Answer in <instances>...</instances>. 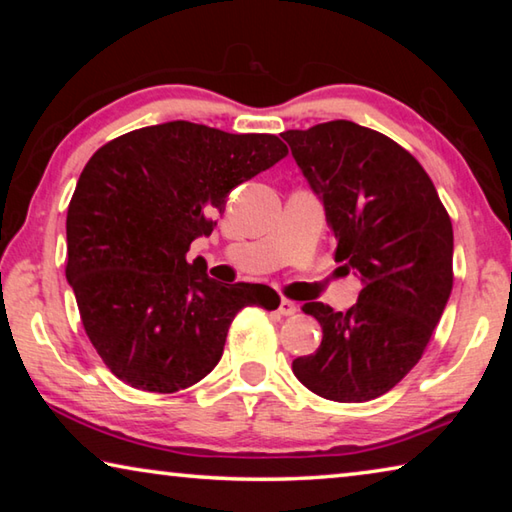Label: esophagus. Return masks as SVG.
<instances>
[{
	"mask_svg": "<svg viewBox=\"0 0 512 512\" xmlns=\"http://www.w3.org/2000/svg\"><path fill=\"white\" fill-rule=\"evenodd\" d=\"M280 311L282 316H293V314H298V305L293 300H287V298H282V302H280Z\"/></svg>",
	"mask_w": 512,
	"mask_h": 512,
	"instance_id": "1",
	"label": "esophagus"
}]
</instances>
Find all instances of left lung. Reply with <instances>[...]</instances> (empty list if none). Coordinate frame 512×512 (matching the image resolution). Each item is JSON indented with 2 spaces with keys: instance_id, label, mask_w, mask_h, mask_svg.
<instances>
[{
  "instance_id": "1",
  "label": "left lung",
  "mask_w": 512,
  "mask_h": 512,
  "mask_svg": "<svg viewBox=\"0 0 512 512\" xmlns=\"http://www.w3.org/2000/svg\"><path fill=\"white\" fill-rule=\"evenodd\" d=\"M325 205L334 259L361 277L357 305L307 302L323 327L293 375L332 402H368L420 361L452 293L454 230L427 171L372 128L348 119L282 133Z\"/></svg>"
}]
</instances>
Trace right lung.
I'll list each match as a JSON object with an SVG mask.
<instances>
[{
    "instance_id": "1",
    "label": "right lung",
    "mask_w": 512,
    "mask_h": 512,
    "mask_svg": "<svg viewBox=\"0 0 512 512\" xmlns=\"http://www.w3.org/2000/svg\"><path fill=\"white\" fill-rule=\"evenodd\" d=\"M275 135L192 121L137 128L85 164L67 207V266L85 334L112 375L149 393L194 386L219 363L232 318L280 307L266 284H221L187 262L237 185L287 155Z\"/></svg>"
}]
</instances>
